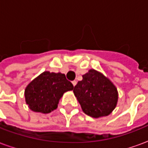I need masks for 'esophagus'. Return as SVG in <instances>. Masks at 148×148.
Here are the masks:
<instances>
[{
	"label": "esophagus",
	"instance_id": "34e87169",
	"mask_svg": "<svg viewBox=\"0 0 148 148\" xmlns=\"http://www.w3.org/2000/svg\"><path fill=\"white\" fill-rule=\"evenodd\" d=\"M72 84H73V86H76V85H77V81H72Z\"/></svg>",
	"mask_w": 148,
	"mask_h": 148
}]
</instances>
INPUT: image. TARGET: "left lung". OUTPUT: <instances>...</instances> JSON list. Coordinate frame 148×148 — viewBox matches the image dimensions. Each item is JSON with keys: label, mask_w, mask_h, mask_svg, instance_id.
<instances>
[{"label": "left lung", "mask_w": 148, "mask_h": 148, "mask_svg": "<svg viewBox=\"0 0 148 148\" xmlns=\"http://www.w3.org/2000/svg\"><path fill=\"white\" fill-rule=\"evenodd\" d=\"M82 77L73 91L84 112L94 118L110 114L118 99L114 85L95 70H90Z\"/></svg>", "instance_id": "8db88e82"}]
</instances>
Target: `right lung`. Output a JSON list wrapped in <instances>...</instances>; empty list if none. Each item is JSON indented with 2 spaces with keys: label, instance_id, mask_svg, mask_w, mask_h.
Returning a JSON list of instances; mask_svg holds the SVG:
<instances>
[{
  "label": "right lung",
  "instance_id": "add662e5",
  "mask_svg": "<svg viewBox=\"0 0 148 148\" xmlns=\"http://www.w3.org/2000/svg\"><path fill=\"white\" fill-rule=\"evenodd\" d=\"M74 89V86L61 73L45 71L35 78L25 89V100L34 112L49 113L57 109L63 93Z\"/></svg>",
  "mask_w": 148,
  "mask_h": 148
}]
</instances>
